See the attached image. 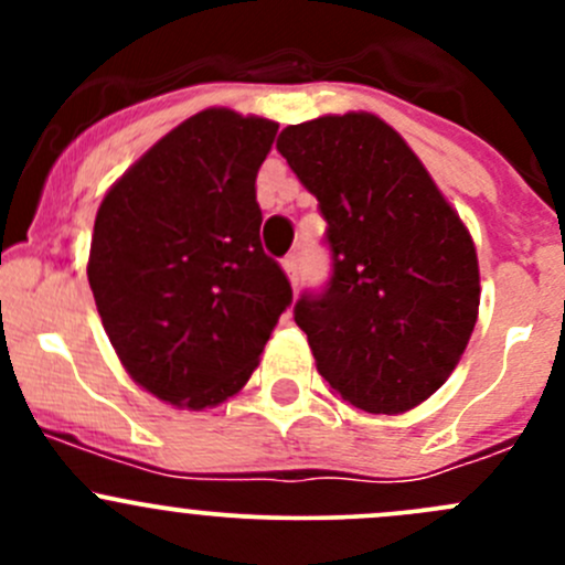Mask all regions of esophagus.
<instances>
[{
  "label": "esophagus",
  "mask_w": 565,
  "mask_h": 565,
  "mask_svg": "<svg viewBox=\"0 0 565 565\" xmlns=\"http://www.w3.org/2000/svg\"><path fill=\"white\" fill-rule=\"evenodd\" d=\"M281 265H284V270H287L289 281H292L295 287H298V281H300V254H298V250H292V254L284 256Z\"/></svg>",
  "instance_id": "34e87169"
}]
</instances>
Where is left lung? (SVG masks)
I'll return each instance as SVG.
<instances>
[{
	"label": "left lung",
	"mask_w": 565,
	"mask_h": 565,
	"mask_svg": "<svg viewBox=\"0 0 565 565\" xmlns=\"http://www.w3.org/2000/svg\"><path fill=\"white\" fill-rule=\"evenodd\" d=\"M276 147L328 221L330 278L295 303L319 374L366 413L415 407L446 383L476 328L470 232L374 114L289 125Z\"/></svg>",
	"instance_id": "left-lung-1"
}]
</instances>
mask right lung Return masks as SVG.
Here are the masks:
<instances>
[{"label":"right lung","mask_w":565,"mask_h":565,"mask_svg":"<svg viewBox=\"0 0 565 565\" xmlns=\"http://www.w3.org/2000/svg\"><path fill=\"white\" fill-rule=\"evenodd\" d=\"M278 125L193 114L128 169L95 218L89 287L130 377L177 407H215L248 383L287 273L259 241L256 172Z\"/></svg>","instance_id":"obj_1"}]
</instances>
